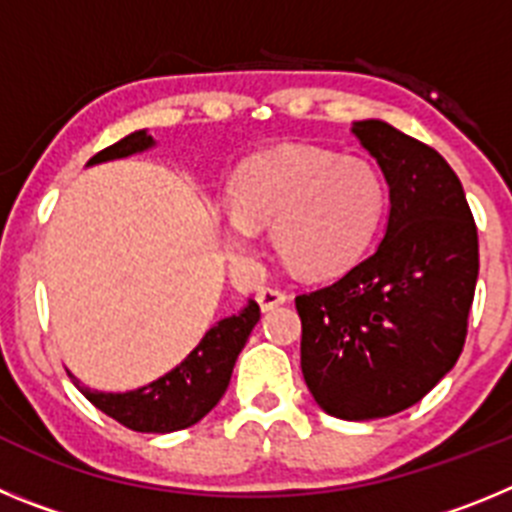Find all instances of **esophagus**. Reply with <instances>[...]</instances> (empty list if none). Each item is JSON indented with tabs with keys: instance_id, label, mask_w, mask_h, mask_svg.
Instances as JSON below:
<instances>
[{
	"instance_id": "1",
	"label": "esophagus",
	"mask_w": 512,
	"mask_h": 512,
	"mask_svg": "<svg viewBox=\"0 0 512 512\" xmlns=\"http://www.w3.org/2000/svg\"><path fill=\"white\" fill-rule=\"evenodd\" d=\"M256 300H259L261 310L269 312L274 310V307L284 305V302L289 300L287 292H282V289H274V287H261L259 292H256Z\"/></svg>"
}]
</instances>
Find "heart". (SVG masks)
Masks as SVG:
<instances>
[{
  "instance_id": "heart-1",
  "label": "heart",
  "mask_w": 512,
  "mask_h": 512,
  "mask_svg": "<svg viewBox=\"0 0 512 512\" xmlns=\"http://www.w3.org/2000/svg\"><path fill=\"white\" fill-rule=\"evenodd\" d=\"M384 179L364 156L328 148L279 146L256 153L228 189L223 243L230 259L248 261L256 230L297 274H341L372 246L384 212Z\"/></svg>"
}]
</instances>
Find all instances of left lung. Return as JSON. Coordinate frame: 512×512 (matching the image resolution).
<instances>
[{"label": "left lung", "instance_id": "1", "mask_svg": "<svg viewBox=\"0 0 512 512\" xmlns=\"http://www.w3.org/2000/svg\"><path fill=\"white\" fill-rule=\"evenodd\" d=\"M351 133L390 187L384 238L338 282L295 297L302 374L333 418H387L454 369L479 274L477 225L443 156L384 120Z\"/></svg>", "mask_w": 512, "mask_h": 512}]
</instances>
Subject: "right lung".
I'll use <instances>...</instances> for the list:
<instances>
[{
  "label": "right lung",
  "instance_id": "add662e5",
  "mask_svg": "<svg viewBox=\"0 0 512 512\" xmlns=\"http://www.w3.org/2000/svg\"><path fill=\"white\" fill-rule=\"evenodd\" d=\"M156 148V138L146 128L125 135L110 148L99 151L87 161V166L120 161L135 153H146ZM261 310L248 300L235 315H228L207 330L202 341L187 354L182 364L158 377L156 382L133 392H97L89 390L74 377L81 395L92 402L104 415L117 423L128 425L140 433H174L200 423L230 384V374L238 354L246 346L253 325L259 323Z\"/></svg>",
  "mask_w": 512,
  "mask_h": 512
}]
</instances>
